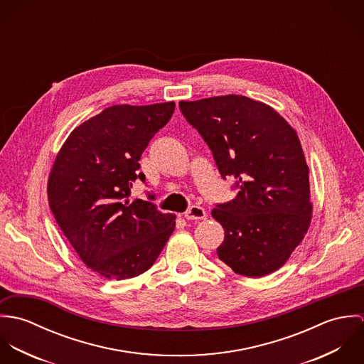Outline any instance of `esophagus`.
<instances>
[{"label":"esophagus","mask_w":364,"mask_h":364,"mask_svg":"<svg viewBox=\"0 0 364 364\" xmlns=\"http://www.w3.org/2000/svg\"><path fill=\"white\" fill-rule=\"evenodd\" d=\"M186 220H203L206 218V210L200 206H191L185 211Z\"/></svg>","instance_id":"esophagus-1"}]
</instances>
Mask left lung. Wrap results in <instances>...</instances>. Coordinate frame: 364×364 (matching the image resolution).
Here are the masks:
<instances>
[{
    "label": "left lung",
    "mask_w": 364,
    "mask_h": 364,
    "mask_svg": "<svg viewBox=\"0 0 364 364\" xmlns=\"http://www.w3.org/2000/svg\"><path fill=\"white\" fill-rule=\"evenodd\" d=\"M211 150L235 199L211 215L224 228L220 260L235 273L262 277L277 270L311 221L309 166L291 126L270 106L242 95L179 102Z\"/></svg>",
    "instance_id": "8db88e82"
}]
</instances>
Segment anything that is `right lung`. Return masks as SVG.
<instances>
[{
  "mask_svg": "<svg viewBox=\"0 0 364 364\" xmlns=\"http://www.w3.org/2000/svg\"><path fill=\"white\" fill-rule=\"evenodd\" d=\"M173 110V102L110 106L74 129L55 156L48 185L54 218L82 262L104 277L144 273L173 232L175 215L129 200L136 181L146 183L139 159Z\"/></svg>",
  "mask_w": 364,
  "mask_h": 364,
  "instance_id": "obj_1",
  "label": "right lung"
}]
</instances>
